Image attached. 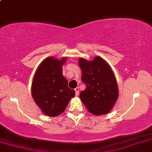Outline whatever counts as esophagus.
Segmentation results:
<instances>
[{
    "instance_id": "esophagus-1",
    "label": "esophagus",
    "mask_w": 152,
    "mask_h": 152,
    "mask_svg": "<svg viewBox=\"0 0 152 152\" xmlns=\"http://www.w3.org/2000/svg\"><path fill=\"white\" fill-rule=\"evenodd\" d=\"M75 92H76V96H78V95H79V88L76 87V88H75Z\"/></svg>"
}]
</instances>
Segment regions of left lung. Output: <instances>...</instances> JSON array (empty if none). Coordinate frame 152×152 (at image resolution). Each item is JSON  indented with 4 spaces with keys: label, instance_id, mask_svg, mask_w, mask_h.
I'll use <instances>...</instances> for the list:
<instances>
[{
    "label": "left lung",
    "instance_id": "obj_1",
    "mask_svg": "<svg viewBox=\"0 0 152 152\" xmlns=\"http://www.w3.org/2000/svg\"><path fill=\"white\" fill-rule=\"evenodd\" d=\"M82 71L81 81L86 89L80 93V98L91 113L97 115L108 113L118 97L116 78L112 69L100 56L88 61L79 58Z\"/></svg>",
    "mask_w": 152,
    "mask_h": 152
}]
</instances>
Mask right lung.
Wrapping results in <instances>:
<instances>
[{"label": "right lung", "instance_id": "right-lung-1", "mask_svg": "<svg viewBox=\"0 0 152 152\" xmlns=\"http://www.w3.org/2000/svg\"><path fill=\"white\" fill-rule=\"evenodd\" d=\"M66 58L58 60L45 58L34 76L32 98L46 115L57 116L65 110L75 91L68 87V81L62 75V64Z\"/></svg>", "mask_w": 152, "mask_h": 152}]
</instances>
